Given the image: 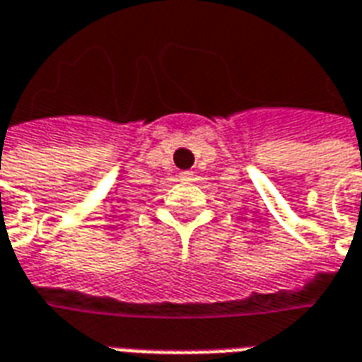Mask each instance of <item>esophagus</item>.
Returning a JSON list of instances; mask_svg holds the SVG:
<instances>
[{"label":"esophagus","mask_w":362,"mask_h":362,"mask_svg":"<svg viewBox=\"0 0 362 362\" xmlns=\"http://www.w3.org/2000/svg\"><path fill=\"white\" fill-rule=\"evenodd\" d=\"M182 180H192L194 178V173L192 170H184V173H180Z\"/></svg>","instance_id":"obj_1"}]
</instances>
